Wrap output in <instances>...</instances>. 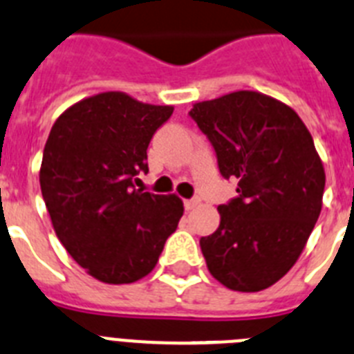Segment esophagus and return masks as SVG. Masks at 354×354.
<instances>
[{"label":"esophagus","instance_id":"1","mask_svg":"<svg viewBox=\"0 0 354 354\" xmlns=\"http://www.w3.org/2000/svg\"><path fill=\"white\" fill-rule=\"evenodd\" d=\"M199 205H201V199H199V198L187 199V201H185V210H194V208H198Z\"/></svg>","mask_w":354,"mask_h":354}]
</instances>
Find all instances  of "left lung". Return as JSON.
<instances>
[{
    "label": "left lung",
    "mask_w": 354,
    "mask_h": 354,
    "mask_svg": "<svg viewBox=\"0 0 354 354\" xmlns=\"http://www.w3.org/2000/svg\"><path fill=\"white\" fill-rule=\"evenodd\" d=\"M190 118L214 146L239 198L221 205L219 228L199 241L224 287L258 292L297 262L324 194V165L312 135L288 104L257 91L196 103Z\"/></svg>",
    "instance_id": "left-lung-1"
}]
</instances>
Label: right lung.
<instances>
[{
  "label": "right lung",
  "instance_id": "right-lung-1",
  "mask_svg": "<svg viewBox=\"0 0 354 354\" xmlns=\"http://www.w3.org/2000/svg\"><path fill=\"white\" fill-rule=\"evenodd\" d=\"M174 106L100 92L60 113L46 140L41 190L58 241L87 274L133 283L155 269L183 215L176 194L135 189L147 146Z\"/></svg>",
  "mask_w": 354,
  "mask_h": 354
}]
</instances>
